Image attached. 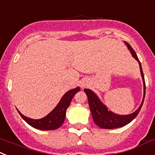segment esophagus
I'll return each mask as SVG.
<instances>
[{"mask_svg":"<svg viewBox=\"0 0 155 155\" xmlns=\"http://www.w3.org/2000/svg\"><path fill=\"white\" fill-rule=\"evenodd\" d=\"M87 87V83H82V87Z\"/></svg>","mask_w":155,"mask_h":155,"instance_id":"obj_1","label":"esophagus"}]
</instances>
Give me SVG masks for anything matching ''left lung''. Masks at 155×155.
<instances>
[{
	"mask_svg": "<svg viewBox=\"0 0 155 155\" xmlns=\"http://www.w3.org/2000/svg\"><path fill=\"white\" fill-rule=\"evenodd\" d=\"M126 44L127 45L128 48L130 49V51H131L132 55L134 56V58L137 59V61L140 64L141 76H142L143 82V89H144V91H143V94H143V101L139 108L135 112L127 115H115L113 112H111V111H108V109L101 102V101L98 99L96 94H94L93 91H91L89 89H84V92L87 94V98H88L89 106H90V108H91L94 122H95V124L97 126H98L100 128H102V129H115V128L122 127V126L127 125L128 123H130L137 116L138 113L140 111L141 107H142L143 103V100H144L146 85H145L144 76H143V73L140 62L139 59L137 58V54L134 51V50L132 48L131 46L126 42Z\"/></svg>",
	"mask_w": 155,
	"mask_h": 155,
	"instance_id": "8db88e82",
	"label": "left lung"
}]
</instances>
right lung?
Here are the masks:
<instances>
[{
    "label": "right lung",
    "instance_id": "right-lung-1",
    "mask_svg": "<svg viewBox=\"0 0 155 155\" xmlns=\"http://www.w3.org/2000/svg\"><path fill=\"white\" fill-rule=\"evenodd\" d=\"M79 91H80V88L77 87V88L68 91L62 97L54 109L47 116L40 119H32V118H27L21 114L19 111H18L21 118H23L28 124L35 129L40 130H56L63 124L64 118H65V112H66L67 108L72 101L74 95Z\"/></svg>",
    "mask_w": 155,
    "mask_h": 155
}]
</instances>
